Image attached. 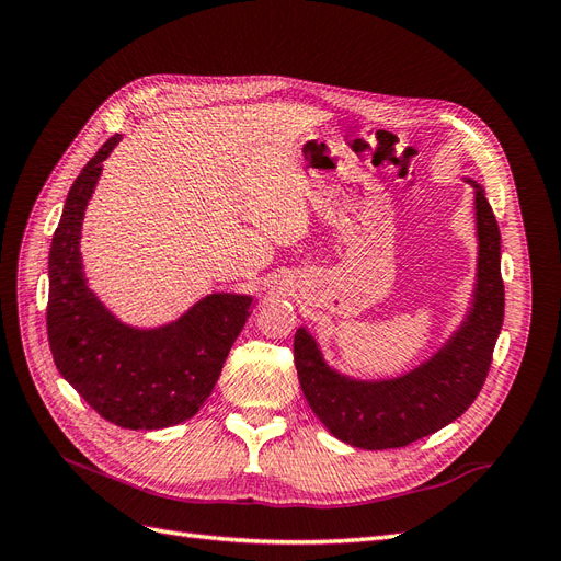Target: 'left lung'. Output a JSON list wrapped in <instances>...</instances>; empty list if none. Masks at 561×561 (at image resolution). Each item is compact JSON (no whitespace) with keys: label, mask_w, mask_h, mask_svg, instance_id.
Here are the masks:
<instances>
[{"label":"left lung","mask_w":561,"mask_h":561,"mask_svg":"<svg viewBox=\"0 0 561 561\" xmlns=\"http://www.w3.org/2000/svg\"><path fill=\"white\" fill-rule=\"evenodd\" d=\"M474 190L478 227V280L470 309L445 346L426 363L396 379L360 381L339 375L299 328L295 365L313 414L336 439L360 449L407 447L456 421L478 398L503 325L505 293L501 278V231L482 186Z\"/></svg>","instance_id":"obj_1"}]
</instances>
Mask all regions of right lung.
<instances>
[{
    "label": "right lung",
    "instance_id": "add662e5",
    "mask_svg": "<svg viewBox=\"0 0 561 561\" xmlns=\"http://www.w3.org/2000/svg\"><path fill=\"white\" fill-rule=\"evenodd\" d=\"M118 142L116 133L83 165L50 241L48 346L65 381L100 416L130 431H159L192 419L208 400L252 297L215 293L151 330L124 325L105 309L83 276L79 241L103 161Z\"/></svg>",
    "mask_w": 561,
    "mask_h": 561
}]
</instances>
